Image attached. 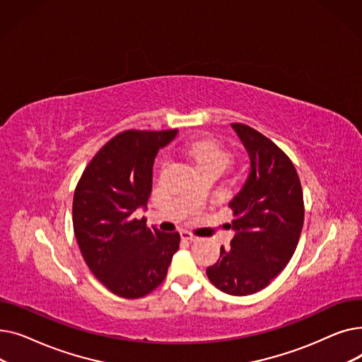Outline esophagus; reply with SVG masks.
<instances>
[{"label": "esophagus", "mask_w": 362, "mask_h": 362, "mask_svg": "<svg viewBox=\"0 0 362 362\" xmlns=\"http://www.w3.org/2000/svg\"><path fill=\"white\" fill-rule=\"evenodd\" d=\"M180 236H182V239H186V240H189V242L198 240V238H197L195 235H192L191 232H187V230H182V232H180Z\"/></svg>", "instance_id": "34e87169"}]
</instances>
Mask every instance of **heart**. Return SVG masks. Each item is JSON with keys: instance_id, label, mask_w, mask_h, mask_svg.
Masks as SVG:
<instances>
[{"instance_id": "1", "label": "heart", "mask_w": 362, "mask_h": 362, "mask_svg": "<svg viewBox=\"0 0 362 362\" xmlns=\"http://www.w3.org/2000/svg\"><path fill=\"white\" fill-rule=\"evenodd\" d=\"M182 154L191 160L197 170L216 165L224 168L229 163V154L211 139H199L180 145Z\"/></svg>"}]
</instances>
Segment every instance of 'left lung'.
I'll return each mask as SVG.
<instances>
[{
  "instance_id": "obj_1",
  "label": "left lung",
  "mask_w": 362,
  "mask_h": 362,
  "mask_svg": "<svg viewBox=\"0 0 362 362\" xmlns=\"http://www.w3.org/2000/svg\"><path fill=\"white\" fill-rule=\"evenodd\" d=\"M251 160L250 175L229 202L235 236L206 276L224 293L245 296L265 286L291 261L303 226V197L291 158L255 129L232 123Z\"/></svg>"
}]
</instances>
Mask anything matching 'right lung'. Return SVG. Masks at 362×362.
<instances>
[{
  "label": "right lung",
  "mask_w": 362,
  "mask_h": 362,
  "mask_svg": "<svg viewBox=\"0 0 362 362\" xmlns=\"http://www.w3.org/2000/svg\"><path fill=\"white\" fill-rule=\"evenodd\" d=\"M179 130H124L86 165L73 197V230L89 270L114 295L136 299L163 283L180 235L148 229L146 206L158 149Z\"/></svg>",
  "instance_id": "add662e5"
}]
</instances>
